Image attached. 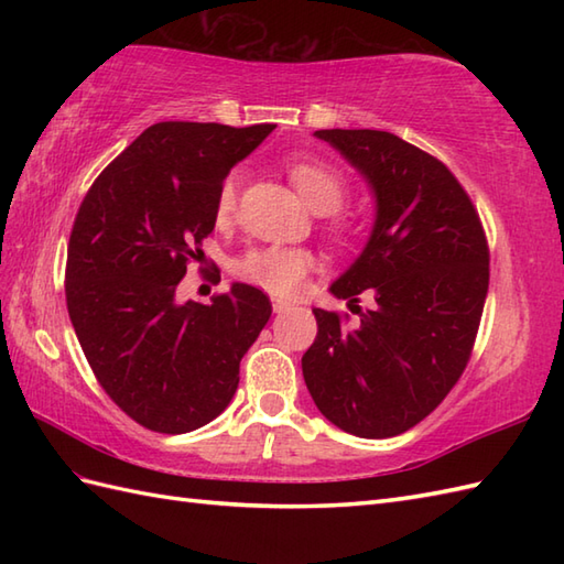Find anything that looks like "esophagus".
I'll return each mask as SVG.
<instances>
[{"instance_id":"34e87169","label":"esophagus","mask_w":564,"mask_h":564,"mask_svg":"<svg viewBox=\"0 0 564 564\" xmlns=\"http://www.w3.org/2000/svg\"><path fill=\"white\" fill-rule=\"evenodd\" d=\"M271 307H273L275 315H281V313H289V310L293 307V303L291 301H283V297H273Z\"/></svg>"}]
</instances>
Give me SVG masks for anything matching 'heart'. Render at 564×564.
I'll return each instance as SVG.
<instances>
[{"label":"heart","instance_id":"b5f03b06","mask_svg":"<svg viewBox=\"0 0 564 564\" xmlns=\"http://www.w3.org/2000/svg\"><path fill=\"white\" fill-rule=\"evenodd\" d=\"M285 170H289L291 182L310 206L327 210L334 227L346 230L351 225L349 215L339 208V203L346 196V176L339 170L310 158H295L285 164ZM239 182H242V172L239 170H232L220 182L218 194H215V213H218V218H230L235 213ZM235 269L239 279L257 285L261 291L273 295H295L307 283L310 273L317 269V257L315 251L305 247L263 245L239 257Z\"/></svg>","mask_w":564,"mask_h":564}]
</instances>
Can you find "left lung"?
Returning <instances> with one entry per match:
<instances>
[{
    "label": "left lung",
    "instance_id": "1",
    "mask_svg": "<svg viewBox=\"0 0 564 564\" xmlns=\"http://www.w3.org/2000/svg\"><path fill=\"white\" fill-rule=\"evenodd\" d=\"M376 191L364 254L332 293L358 315L313 310L303 356L317 410L346 434L390 438L422 422L470 361L489 285V247L467 191L434 154L386 130H317ZM373 294L370 311L357 307Z\"/></svg>",
    "mask_w": 564,
    "mask_h": 564
}]
</instances>
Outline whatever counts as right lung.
Segmentation results:
<instances>
[{
    "label": "right lung",
    "mask_w": 564,
    "mask_h": 564,
    "mask_svg": "<svg viewBox=\"0 0 564 564\" xmlns=\"http://www.w3.org/2000/svg\"><path fill=\"white\" fill-rule=\"evenodd\" d=\"M273 128L154 123L94 178L72 225L65 297L82 351L104 392L158 434H186L230 404L271 317L254 285L210 305L176 303V285L203 261L220 182Z\"/></svg>",
    "instance_id": "add662e5"
}]
</instances>
